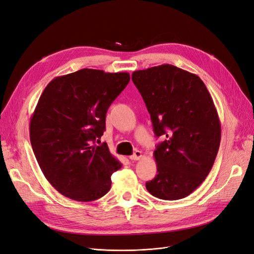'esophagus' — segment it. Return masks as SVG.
Masks as SVG:
<instances>
[{
    "label": "esophagus",
    "mask_w": 254,
    "mask_h": 254,
    "mask_svg": "<svg viewBox=\"0 0 254 254\" xmlns=\"http://www.w3.org/2000/svg\"><path fill=\"white\" fill-rule=\"evenodd\" d=\"M142 157V153L140 152V151H136L132 156H129V159L132 161H137V160H139L140 158Z\"/></svg>",
    "instance_id": "1"
}]
</instances>
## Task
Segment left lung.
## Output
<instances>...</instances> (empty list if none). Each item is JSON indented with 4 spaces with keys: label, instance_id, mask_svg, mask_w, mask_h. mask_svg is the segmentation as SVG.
Listing matches in <instances>:
<instances>
[{
    "label": "left lung",
    "instance_id": "left-lung-1",
    "mask_svg": "<svg viewBox=\"0 0 254 254\" xmlns=\"http://www.w3.org/2000/svg\"><path fill=\"white\" fill-rule=\"evenodd\" d=\"M157 137V176L146 182L156 198L174 201L195 190L211 171L221 142V124L210 94L193 73L173 64L133 72Z\"/></svg>",
    "mask_w": 254,
    "mask_h": 254
}]
</instances>
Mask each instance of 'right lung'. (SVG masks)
I'll return each mask as SVG.
<instances>
[{
	"label": "right lung",
	"mask_w": 254,
	"mask_h": 254,
	"mask_svg": "<svg viewBox=\"0 0 254 254\" xmlns=\"http://www.w3.org/2000/svg\"><path fill=\"white\" fill-rule=\"evenodd\" d=\"M129 81L127 72L81 69L55 77L30 119V142L46 179L69 199L91 202L111 189L122 166L107 144L96 145L106 129L111 103Z\"/></svg>",
	"instance_id": "1"
}]
</instances>
